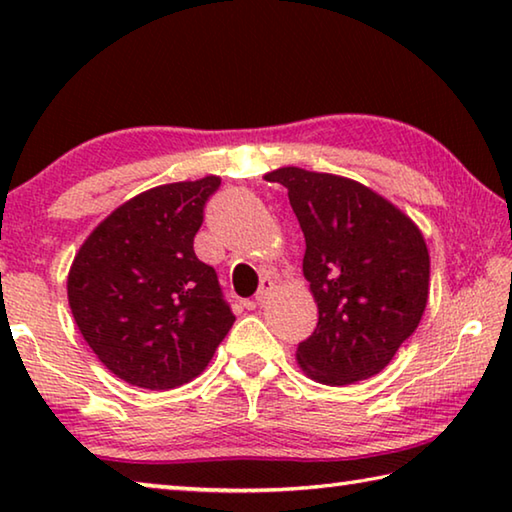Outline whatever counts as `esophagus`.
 <instances>
[{"mask_svg":"<svg viewBox=\"0 0 512 512\" xmlns=\"http://www.w3.org/2000/svg\"><path fill=\"white\" fill-rule=\"evenodd\" d=\"M271 293H273V280L271 277H264V280L259 282V289L255 293V305H264V302L271 298Z\"/></svg>","mask_w":512,"mask_h":512,"instance_id":"obj_1","label":"esophagus"}]
</instances>
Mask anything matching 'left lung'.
Listing matches in <instances>:
<instances>
[{"label": "left lung", "instance_id": "8db88e82", "mask_svg": "<svg viewBox=\"0 0 512 512\" xmlns=\"http://www.w3.org/2000/svg\"><path fill=\"white\" fill-rule=\"evenodd\" d=\"M266 180L289 189L305 232V273L318 325L298 345L311 379L345 386L384 370L415 332L429 298V250L393 203L357 180L282 167Z\"/></svg>", "mask_w": 512, "mask_h": 512}]
</instances>
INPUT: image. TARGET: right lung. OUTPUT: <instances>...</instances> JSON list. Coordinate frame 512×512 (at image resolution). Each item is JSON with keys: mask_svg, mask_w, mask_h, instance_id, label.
Instances as JSON below:
<instances>
[{"mask_svg": "<svg viewBox=\"0 0 512 512\" xmlns=\"http://www.w3.org/2000/svg\"><path fill=\"white\" fill-rule=\"evenodd\" d=\"M221 178L149 189L117 207L69 268L67 298L92 352L128 384L169 391L201 375L235 314L194 253Z\"/></svg>", "mask_w": 512, "mask_h": 512, "instance_id": "add662e5", "label": "right lung"}]
</instances>
